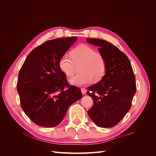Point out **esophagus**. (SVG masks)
<instances>
[{"label": "esophagus", "mask_w": 156, "mask_h": 156, "mask_svg": "<svg viewBox=\"0 0 156 156\" xmlns=\"http://www.w3.org/2000/svg\"><path fill=\"white\" fill-rule=\"evenodd\" d=\"M81 92L83 94H85L87 93V90L85 88H81Z\"/></svg>", "instance_id": "obj_1"}]
</instances>
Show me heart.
<instances>
[{
    "label": "heart",
    "mask_w": 156,
    "mask_h": 156,
    "mask_svg": "<svg viewBox=\"0 0 156 156\" xmlns=\"http://www.w3.org/2000/svg\"><path fill=\"white\" fill-rule=\"evenodd\" d=\"M79 66L81 73L69 79V83L76 87L87 85L93 79L99 81L106 70L105 60L103 55L86 44L77 46L71 52V55H63L58 62L60 70L68 77L72 76Z\"/></svg>",
    "instance_id": "heart-1"
}]
</instances>
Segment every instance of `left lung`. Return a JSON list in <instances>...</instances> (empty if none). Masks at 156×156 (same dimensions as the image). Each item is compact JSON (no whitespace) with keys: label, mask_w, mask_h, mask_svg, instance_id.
I'll list each match as a JSON object with an SVG mask.
<instances>
[{"label":"left lung","mask_w":156,"mask_h":156,"mask_svg":"<svg viewBox=\"0 0 156 156\" xmlns=\"http://www.w3.org/2000/svg\"><path fill=\"white\" fill-rule=\"evenodd\" d=\"M99 47L106 62L105 74L98 83L88 87L94 102L88 116L98 126H116L130 109L136 92L135 77L127 56L115 45L104 40L87 38Z\"/></svg>","instance_id":"left-lung-1"}]
</instances>
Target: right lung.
Masks as SVG:
<instances>
[{
  "label": "right lung",
  "instance_id": "add662e5",
  "mask_svg": "<svg viewBox=\"0 0 156 156\" xmlns=\"http://www.w3.org/2000/svg\"><path fill=\"white\" fill-rule=\"evenodd\" d=\"M77 37L45 41L32 50L19 73L17 89L25 114L36 125L58 126L68 107L82 98L81 89L69 85L58 67L61 56Z\"/></svg>",
  "mask_w": 156,
  "mask_h": 156
}]
</instances>
